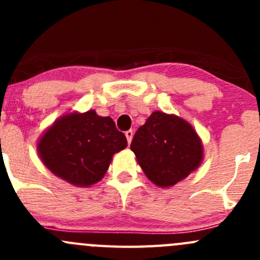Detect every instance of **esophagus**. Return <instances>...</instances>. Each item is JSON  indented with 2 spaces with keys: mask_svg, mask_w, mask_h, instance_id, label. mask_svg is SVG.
Instances as JSON below:
<instances>
[{
  "mask_svg": "<svg viewBox=\"0 0 260 260\" xmlns=\"http://www.w3.org/2000/svg\"><path fill=\"white\" fill-rule=\"evenodd\" d=\"M133 135H135V132H133L132 129H129V131H127V132H125V137H127V141H128V143H129V145H131V142H132Z\"/></svg>",
  "mask_w": 260,
  "mask_h": 260,
  "instance_id": "esophagus-1",
  "label": "esophagus"
}]
</instances>
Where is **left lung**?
<instances>
[{
    "label": "left lung",
    "mask_w": 260,
    "mask_h": 260,
    "mask_svg": "<svg viewBox=\"0 0 260 260\" xmlns=\"http://www.w3.org/2000/svg\"><path fill=\"white\" fill-rule=\"evenodd\" d=\"M131 149L148 180L162 188L185 180L204 159L203 142L192 125L159 111L138 128Z\"/></svg>",
    "instance_id": "obj_1"
}]
</instances>
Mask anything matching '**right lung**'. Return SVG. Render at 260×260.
I'll return each mask as SVG.
<instances>
[{
    "label": "right lung",
    "instance_id": "add662e5",
    "mask_svg": "<svg viewBox=\"0 0 260 260\" xmlns=\"http://www.w3.org/2000/svg\"><path fill=\"white\" fill-rule=\"evenodd\" d=\"M127 147V138L111 117L95 111L62 114L41 135L38 153L59 179L89 187L106 175L112 158Z\"/></svg>",
    "mask_w": 260,
    "mask_h": 260
}]
</instances>
